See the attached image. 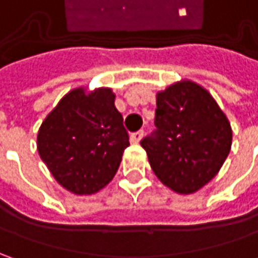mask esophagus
<instances>
[{"label":"esophagus","mask_w":258,"mask_h":258,"mask_svg":"<svg viewBox=\"0 0 258 258\" xmlns=\"http://www.w3.org/2000/svg\"><path fill=\"white\" fill-rule=\"evenodd\" d=\"M142 136H144V131H138V132H134V134L131 135V141H132L134 144H138V142L142 139Z\"/></svg>","instance_id":"obj_1"}]
</instances>
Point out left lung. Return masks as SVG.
I'll list each match as a JSON object with an SVG mask.
<instances>
[{"label":"left lung","instance_id":"8db88e82","mask_svg":"<svg viewBox=\"0 0 258 258\" xmlns=\"http://www.w3.org/2000/svg\"><path fill=\"white\" fill-rule=\"evenodd\" d=\"M155 126L141 145L158 179L175 192L201 189L230 154L228 119L213 96L189 80L156 94Z\"/></svg>","mask_w":258,"mask_h":258}]
</instances>
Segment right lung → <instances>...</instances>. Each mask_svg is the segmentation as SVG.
<instances>
[{
    "instance_id": "obj_1",
    "label": "right lung",
    "mask_w": 258,
    "mask_h": 258,
    "mask_svg": "<svg viewBox=\"0 0 258 258\" xmlns=\"http://www.w3.org/2000/svg\"><path fill=\"white\" fill-rule=\"evenodd\" d=\"M127 146L129 135L109 87L69 92L37 136L40 158L55 181L77 195L97 192L110 182Z\"/></svg>"
}]
</instances>
